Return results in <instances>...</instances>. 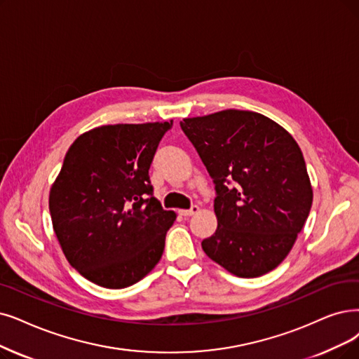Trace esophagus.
<instances>
[{
	"label": "esophagus",
	"mask_w": 359,
	"mask_h": 359,
	"mask_svg": "<svg viewBox=\"0 0 359 359\" xmlns=\"http://www.w3.org/2000/svg\"><path fill=\"white\" fill-rule=\"evenodd\" d=\"M198 210H200V208L194 205V206H191L190 209H182V210H180V215H182V217H191V215L198 213Z\"/></svg>",
	"instance_id": "34e87169"
}]
</instances>
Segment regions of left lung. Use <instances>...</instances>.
<instances>
[{
    "instance_id": "8db88e82",
    "label": "left lung",
    "mask_w": 359,
    "mask_h": 359,
    "mask_svg": "<svg viewBox=\"0 0 359 359\" xmlns=\"http://www.w3.org/2000/svg\"><path fill=\"white\" fill-rule=\"evenodd\" d=\"M180 125L217 190L218 228L202 241L205 253L241 278L277 268L302 231L313 197L294 138L249 110L228 109Z\"/></svg>"
}]
</instances>
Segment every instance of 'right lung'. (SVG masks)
Wrapping results in <instances>:
<instances>
[{
    "mask_svg": "<svg viewBox=\"0 0 359 359\" xmlns=\"http://www.w3.org/2000/svg\"><path fill=\"white\" fill-rule=\"evenodd\" d=\"M172 122L103 125L81 134L50 189L53 228L69 264L106 289L144 278L177 213L153 197L149 169Z\"/></svg>",
    "mask_w": 359,
    "mask_h": 359,
    "instance_id": "add662e5",
    "label": "right lung"
}]
</instances>
